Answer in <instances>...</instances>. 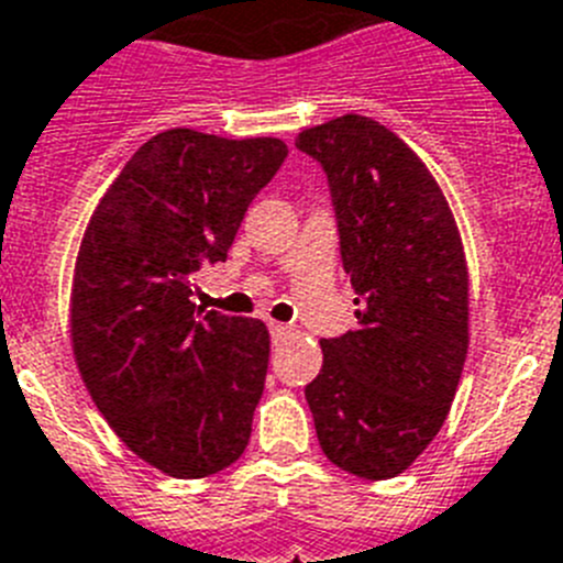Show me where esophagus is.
<instances>
[{
    "label": "esophagus",
    "mask_w": 563,
    "mask_h": 563,
    "mask_svg": "<svg viewBox=\"0 0 563 563\" xmlns=\"http://www.w3.org/2000/svg\"><path fill=\"white\" fill-rule=\"evenodd\" d=\"M288 331H291V325H286V322H269L272 336H286Z\"/></svg>",
    "instance_id": "obj_1"
}]
</instances>
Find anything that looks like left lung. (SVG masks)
<instances>
[{"label":"left lung","instance_id":"obj_1","mask_svg":"<svg viewBox=\"0 0 563 563\" xmlns=\"http://www.w3.org/2000/svg\"><path fill=\"white\" fill-rule=\"evenodd\" d=\"M328 176L356 331L322 339L306 384L333 465L389 479L443 427L468 351V269L454 216L401 136L344 114L297 136Z\"/></svg>","mask_w":563,"mask_h":563}]
</instances>
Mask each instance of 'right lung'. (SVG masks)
<instances>
[{
  "mask_svg": "<svg viewBox=\"0 0 563 563\" xmlns=\"http://www.w3.org/2000/svg\"><path fill=\"white\" fill-rule=\"evenodd\" d=\"M286 156L272 136L162 131L125 162L80 241L75 362L109 427L170 477H210L250 443L269 331L190 297Z\"/></svg>",
  "mask_w": 563,
  "mask_h": 563,
  "instance_id": "1",
  "label": "right lung"
}]
</instances>
